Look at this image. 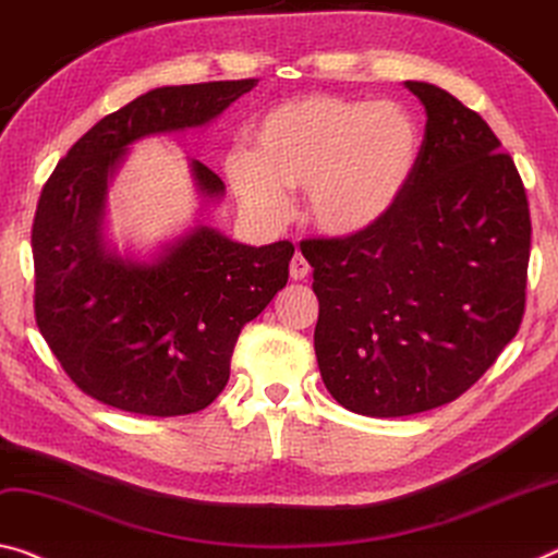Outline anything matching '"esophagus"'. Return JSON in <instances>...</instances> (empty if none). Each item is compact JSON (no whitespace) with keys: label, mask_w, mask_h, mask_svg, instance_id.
I'll use <instances>...</instances> for the list:
<instances>
[{"label":"esophagus","mask_w":558,"mask_h":558,"mask_svg":"<svg viewBox=\"0 0 558 558\" xmlns=\"http://www.w3.org/2000/svg\"><path fill=\"white\" fill-rule=\"evenodd\" d=\"M307 272H311V265L303 258V253H295L293 260H290V278L305 280Z\"/></svg>","instance_id":"obj_1"}]
</instances>
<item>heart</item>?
Instances as JSON below:
<instances>
[{"mask_svg": "<svg viewBox=\"0 0 558 558\" xmlns=\"http://www.w3.org/2000/svg\"><path fill=\"white\" fill-rule=\"evenodd\" d=\"M417 154V123L402 106L317 94L265 113L251 154L228 156L226 175L238 201L263 220L288 214L286 189H305L317 231L348 238L390 214Z\"/></svg>", "mask_w": 558, "mask_h": 558, "instance_id": "b5f03b06", "label": "heart"}]
</instances>
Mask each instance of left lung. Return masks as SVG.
I'll return each instance as SVG.
<instances>
[{
	"label": "left lung",
	"instance_id": "8db88e82",
	"mask_svg": "<svg viewBox=\"0 0 558 558\" xmlns=\"http://www.w3.org/2000/svg\"><path fill=\"white\" fill-rule=\"evenodd\" d=\"M404 86L427 126L400 201L357 235L300 243L320 300L323 383L365 417L457 400L514 338L526 303L532 220L514 161L445 88Z\"/></svg>",
	"mask_w": 558,
	"mask_h": 558
}]
</instances>
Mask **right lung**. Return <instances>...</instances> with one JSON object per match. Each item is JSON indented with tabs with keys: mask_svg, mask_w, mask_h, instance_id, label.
I'll return each mask as SVG.
<instances>
[{
	"mask_svg": "<svg viewBox=\"0 0 558 558\" xmlns=\"http://www.w3.org/2000/svg\"><path fill=\"white\" fill-rule=\"evenodd\" d=\"M255 84L158 86L88 129L44 185L32 228L34 315L94 400L151 417L206 410L228 385L243 325L286 288L293 243L255 247L210 226L226 185L196 158L203 208L193 226L148 255L106 238L109 185L131 146L208 126Z\"/></svg>",
	"mask_w": 558,
	"mask_h": 558,
	"instance_id": "add662e5",
	"label": "right lung"
}]
</instances>
